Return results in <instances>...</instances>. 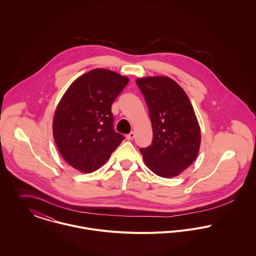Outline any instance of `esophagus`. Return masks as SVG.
Listing matches in <instances>:
<instances>
[{"label": "esophagus", "mask_w": 256, "mask_h": 256, "mask_svg": "<svg viewBox=\"0 0 256 256\" xmlns=\"http://www.w3.org/2000/svg\"><path fill=\"white\" fill-rule=\"evenodd\" d=\"M134 136H136V134H134V132H130L128 134H126V140H134Z\"/></svg>", "instance_id": "obj_1"}]
</instances>
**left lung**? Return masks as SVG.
<instances>
[{"mask_svg":"<svg viewBox=\"0 0 256 256\" xmlns=\"http://www.w3.org/2000/svg\"><path fill=\"white\" fill-rule=\"evenodd\" d=\"M152 126V144L140 148L144 163L163 178L178 176L196 159L201 130L185 91L167 76L136 79Z\"/></svg>","mask_w":256,"mask_h":256,"instance_id":"obj_1","label":"left lung"}]
</instances>
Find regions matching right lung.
<instances>
[{"label":"right lung","instance_id":"1","mask_svg":"<svg viewBox=\"0 0 256 256\" xmlns=\"http://www.w3.org/2000/svg\"><path fill=\"white\" fill-rule=\"evenodd\" d=\"M128 78L97 68L78 77L57 104L52 132L64 160L76 170H98L120 144L124 136L112 128V104Z\"/></svg>","mask_w":256,"mask_h":256}]
</instances>
